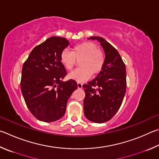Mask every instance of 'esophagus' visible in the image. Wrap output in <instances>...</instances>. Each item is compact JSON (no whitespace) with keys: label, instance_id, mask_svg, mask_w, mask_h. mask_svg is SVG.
Wrapping results in <instances>:
<instances>
[{"label":"esophagus","instance_id":"esophagus-1","mask_svg":"<svg viewBox=\"0 0 159 159\" xmlns=\"http://www.w3.org/2000/svg\"><path fill=\"white\" fill-rule=\"evenodd\" d=\"M82 82H77V87H78V89H82Z\"/></svg>","mask_w":159,"mask_h":159}]
</instances>
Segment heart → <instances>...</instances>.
I'll use <instances>...</instances> for the list:
<instances>
[{
  "label": "heart",
  "instance_id": "1",
  "mask_svg": "<svg viewBox=\"0 0 159 159\" xmlns=\"http://www.w3.org/2000/svg\"><path fill=\"white\" fill-rule=\"evenodd\" d=\"M79 61L80 68L69 74V77L77 82H84L89 79L91 74L96 75L101 70L105 62V57L96 44L91 42H84L73 47L72 52L64 49L61 53L60 60L65 68L70 70L75 64V59Z\"/></svg>",
  "mask_w": 159,
  "mask_h": 159
}]
</instances>
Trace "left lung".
I'll return each mask as SVG.
<instances>
[{"mask_svg":"<svg viewBox=\"0 0 159 159\" xmlns=\"http://www.w3.org/2000/svg\"><path fill=\"white\" fill-rule=\"evenodd\" d=\"M88 39L99 42L105 57L97 77L82 86L84 112L89 120L101 124L113 117L123 101L126 89V66L117 50L104 38L93 36Z\"/></svg>","mask_w":159,"mask_h":159,"instance_id":"1","label":"left lung"}]
</instances>
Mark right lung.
<instances>
[{"instance_id": "obj_1", "label": "right lung", "mask_w": 159, "mask_h": 159, "mask_svg": "<svg viewBox=\"0 0 159 159\" xmlns=\"http://www.w3.org/2000/svg\"><path fill=\"white\" fill-rule=\"evenodd\" d=\"M70 44L66 38L53 36L33 49L21 71V89L25 102L38 120L52 122L65 115L77 82H63L67 75L60 55Z\"/></svg>"}]
</instances>
